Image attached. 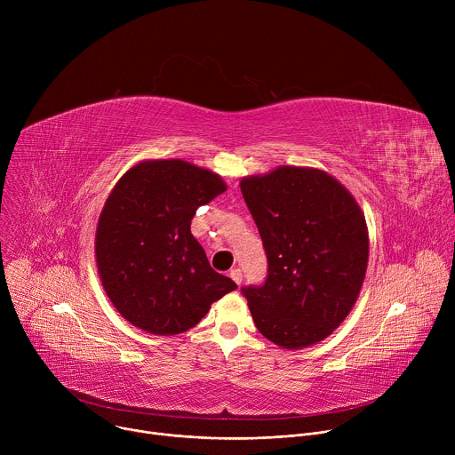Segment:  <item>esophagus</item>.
Wrapping results in <instances>:
<instances>
[{
  "mask_svg": "<svg viewBox=\"0 0 455 455\" xmlns=\"http://www.w3.org/2000/svg\"><path fill=\"white\" fill-rule=\"evenodd\" d=\"M230 277H232V281H234L235 284H241V281H243V272H241L239 268H232V270H230Z\"/></svg>",
  "mask_w": 455,
  "mask_h": 455,
  "instance_id": "obj_1",
  "label": "esophagus"
}]
</instances>
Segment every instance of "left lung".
<instances>
[{
    "label": "left lung",
    "mask_w": 455,
    "mask_h": 455,
    "mask_svg": "<svg viewBox=\"0 0 455 455\" xmlns=\"http://www.w3.org/2000/svg\"><path fill=\"white\" fill-rule=\"evenodd\" d=\"M268 259L263 284L241 293L259 333L286 349L337 330L358 299L369 259L365 218L330 174L279 167L241 181Z\"/></svg>",
    "instance_id": "left-lung-1"
}]
</instances>
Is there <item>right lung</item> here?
Here are the masks:
<instances>
[{
  "label": "right lung",
  "mask_w": 455,
  "mask_h": 455,
  "mask_svg": "<svg viewBox=\"0 0 455 455\" xmlns=\"http://www.w3.org/2000/svg\"><path fill=\"white\" fill-rule=\"evenodd\" d=\"M227 190L223 180L183 160L129 169L100 212L95 253L118 313L153 335H178L237 284L218 274L190 234L196 211Z\"/></svg>",
  "instance_id": "1"
}]
</instances>
